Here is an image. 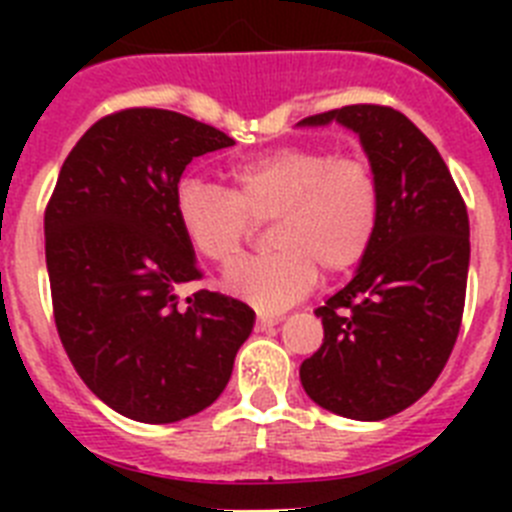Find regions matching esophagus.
Wrapping results in <instances>:
<instances>
[{
	"label": "esophagus",
	"instance_id": "esophagus-1",
	"mask_svg": "<svg viewBox=\"0 0 512 512\" xmlns=\"http://www.w3.org/2000/svg\"><path fill=\"white\" fill-rule=\"evenodd\" d=\"M279 323H282L279 315H259V318H256V330H269Z\"/></svg>",
	"mask_w": 512,
	"mask_h": 512
}]
</instances>
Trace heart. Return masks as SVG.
<instances>
[{
    "label": "heart",
    "mask_w": 512,
    "mask_h": 512,
    "mask_svg": "<svg viewBox=\"0 0 512 512\" xmlns=\"http://www.w3.org/2000/svg\"><path fill=\"white\" fill-rule=\"evenodd\" d=\"M233 189L187 176L174 194L189 246L217 266L233 264L256 223H271L264 259L225 274L230 297L261 312L295 305L318 282L361 264L379 230L382 192L372 166L318 146H284L230 166Z\"/></svg>",
    "instance_id": "heart-1"
}]
</instances>
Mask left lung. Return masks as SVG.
<instances>
[{"label": "left lung", "mask_w": 512, "mask_h": 512, "mask_svg": "<svg viewBox=\"0 0 512 512\" xmlns=\"http://www.w3.org/2000/svg\"><path fill=\"white\" fill-rule=\"evenodd\" d=\"M333 120L359 135L382 217L354 279L315 310L323 346L300 379L330 413L384 420L420 400L449 361L467 297L469 215L441 153L402 112L348 104L300 125Z\"/></svg>", "instance_id": "1"}]
</instances>
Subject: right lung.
I'll return each instance as SVG.
<instances>
[{
	"mask_svg": "<svg viewBox=\"0 0 512 512\" xmlns=\"http://www.w3.org/2000/svg\"><path fill=\"white\" fill-rule=\"evenodd\" d=\"M223 130L156 107L102 117L63 161L45 207L53 318L71 364L112 410L174 423L210 408L253 330L241 300L200 289L174 194L192 158L233 146Z\"/></svg>",
	"mask_w": 512,
	"mask_h": 512,
	"instance_id": "obj_1",
	"label": "right lung"
}]
</instances>
